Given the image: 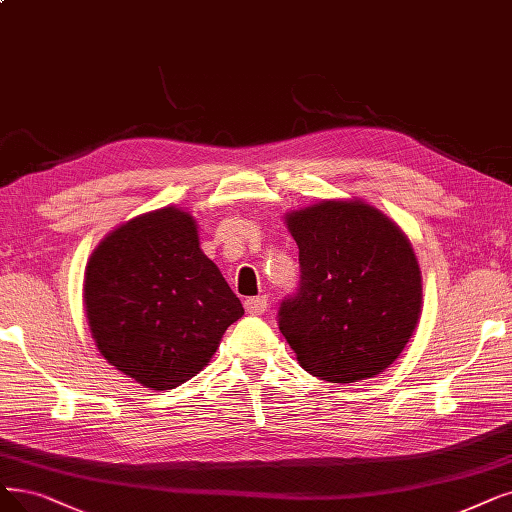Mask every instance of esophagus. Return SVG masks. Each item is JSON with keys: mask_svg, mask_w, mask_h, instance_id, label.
<instances>
[{"mask_svg": "<svg viewBox=\"0 0 512 512\" xmlns=\"http://www.w3.org/2000/svg\"><path fill=\"white\" fill-rule=\"evenodd\" d=\"M243 306L250 315H264V311H267V306H269V298L267 296H254V298L245 300Z\"/></svg>", "mask_w": 512, "mask_h": 512, "instance_id": "esophagus-1", "label": "esophagus"}]
</instances>
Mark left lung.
<instances>
[{
    "mask_svg": "<svg viewBox=\"0 0 512 512\" xmlns=\"http://www.w3.org/2000/svg\"><path fill=\"white\" fill-rule=\"evenodd\" d=\"M300 283L279 306V330L306 372L338 384L374 378L410 342L422 275L410 239L361 199L285 214Z\"/></svg>",
    "mask_w": 512,
    "mask_h": 512,
    "instance_id": "obj_1",
    "label": "left lung"
}]
</instances>
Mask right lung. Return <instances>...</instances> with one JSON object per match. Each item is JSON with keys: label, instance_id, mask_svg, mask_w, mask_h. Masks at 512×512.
<instances>
[{"label": "right lung", "instance_id": "add662e5", "mask_svg": "<svg viewBox=\"0 0 512 512\" xmlns=\"http://www.w3.org/2000/svg\"><path fill=\"white\" fill-rule=\"evenodd\" d=\"M84 306L100 355L151 391L199 374L243 315L199 248L195 218L174 206L136 216L98 243Z\"/></svg>", "mask_w": 512, "mask_h": 512}]
</instances>
